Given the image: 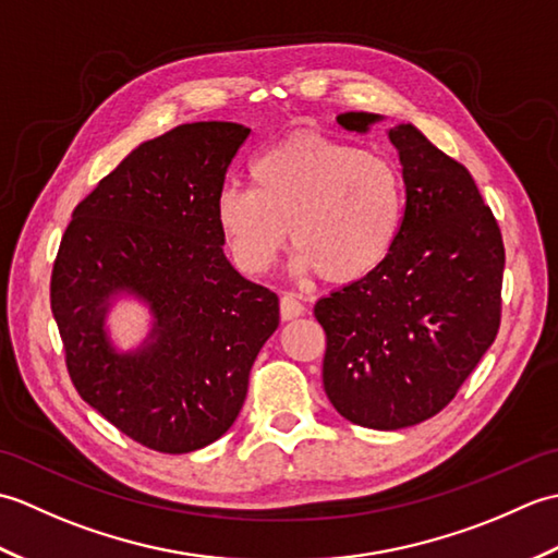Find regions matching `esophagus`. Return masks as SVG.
Segmentation results:
<instances>
[{"instance_id": "34e87169", "label": "esophagus", "mask_w": 558, "mask_h": 558, "mask_svg": "<svg viewBox=\"0 0 558 558\" xmlns=\"http://www.w3.org/2000/svg\"><path fill=\"white\" fill-rule=\"evenodd\" d=\"M304 314V304L294 300L292 294H282L280 298V316L282 322H292V318H300Z\"/></svg>"}]
</instances>
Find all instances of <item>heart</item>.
Returning a JSON list of instances; mask_svg holds the SVG:
<instances>
[{
    "label": "heart",
    "mask_w": 558,
    "mask_h": 558,
    "mask_svg": "<svg viewBox=\"0 0 558 558\" xmlns=\"http://www.w3.org/2000/svg\"><path fill=\"white\" fill-rule=\"evenodd\" d=\"M248 177L252 189L228 184L216 198L225 242L248 276L276 266L290 234L294 268L350 286L372 276L398 240L405 184L386 153L298 132L260 150Z\"/></svg>",
    "instance_id": "heart-1"
}]
</instances>
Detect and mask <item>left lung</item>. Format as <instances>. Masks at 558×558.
I'll use <instances>...</instances> for the list:
<instances>
[{
  "label": "left lung",
  "mask_w": 558,
  "mask_h": 558,
  "mask_svg": "<svg viewBox=\"0 0 558 558\" xmlns=\"http://www.w3.org/2000/svg\"><path fill=\"white\" fill-rule=\"evenodd\" d=\"M381 114L345 112L366 134ZM405 182L398 240L372 276L314 306L326 330L324 388L369 429H405L441 412L501 326L504 240L472 174L417 126L388 129Z\"/></svg>",
  "instance_id": "8db88e82"
}]
</instances>
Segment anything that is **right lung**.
<instances>
[{
  "mask_svg": "<svg viewBox=\"0 0 558 558\" xmlns=\"http://www.w3.org/2000/svg\"><path fill=\"white\" fill-rule=\"evenodd\" d=\"M248 129L194 122L141 144L74 208L50 302L78 396L136 444L189 453L240 414L248 372L280 324L278 294L225 258L216 198ZM144 299L154 330L117 353L104 314Z\"/></svg>",
  "mask_w": 558,
  "mask_h": 558,
  "instance_id": "right-lung-1",
  "label": "right lung"
}]
</instances>
